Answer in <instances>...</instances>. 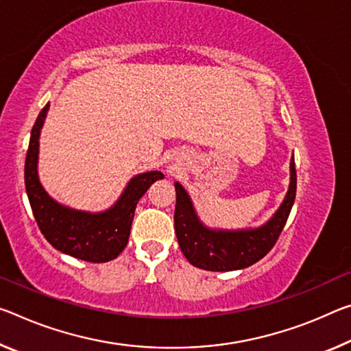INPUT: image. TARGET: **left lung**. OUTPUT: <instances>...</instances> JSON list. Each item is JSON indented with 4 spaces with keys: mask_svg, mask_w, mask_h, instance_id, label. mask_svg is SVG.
I'll return each mask as SVG.
<instances>
[{
    "mask_svg": "<svg viewBox=\"0 0 351 351\" xmlns=\"http://www.w3.org/2000/svg\"><path fill=\"white\" fill-rule=\"evenodd\" d=\"M175 231L181 252L192 265L210 271L241 270L253 265L270 252L285 228L295 202L297 171L291 159V184L274 217L259 228L250 230H213L202 223L192 199L180 182H175Z\"/></svg>",
    "mask_w": 351,
    "mask_h": 351,
    "instance_id": "left-lung-1",
    "label": "left lung"
}]
</instances>
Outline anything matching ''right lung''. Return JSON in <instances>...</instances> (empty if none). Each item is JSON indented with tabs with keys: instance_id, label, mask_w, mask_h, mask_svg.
Instances as JSON below:
<instances>
[{
	"instance_id": "right-lung-1",
	"label": "right lung",
	"mask_w": 351,
	"mask_h": 351,
	"mask_svg": "<svg viewBox=\"0 0 351 351\" xmlns=\"http://www.w3.org/2000/svg\"><path fill=\"white\" fill-rule=\"evenodd\" d=\"M48 109L49 103L38 114L26 153L25 186L32 214L42 234L56 250L87 263H108L126 247L138 199L164 175L158 170L136 175L115 204L103 213L92 214L58 203L43 189L37 173L38 138Z\"/></svg>"
}]
</instances>
